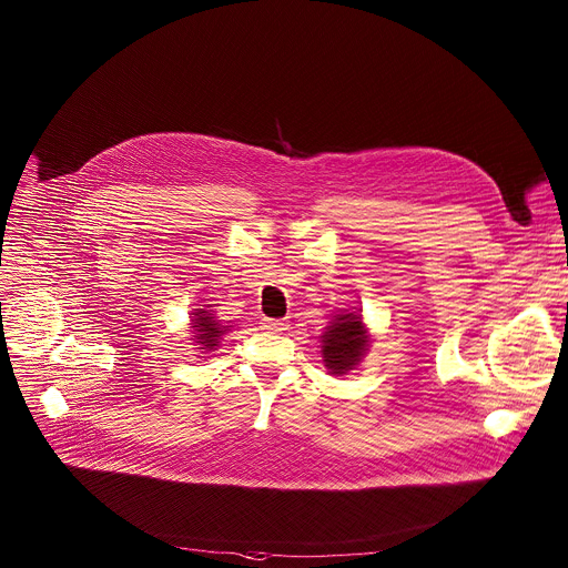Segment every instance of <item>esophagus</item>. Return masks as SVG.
Returning a JSON list of instances; mask_svg holds the SVG:
<instances>
[{
    "label": "esophagus",
    "mask_w": 568,
    "mask_h": 568,
    "mask_svg": "<svg viewBox=\"0 0 568 568\" xmlns=\"http://www.w3.org/2000/svg\"><path fill=\"white\" fill-rule=\"evenodd\" d=\"M285 326H287L285 318H270V316L263 318V328L270 333H281V331H285Z\"/></svg>",
    "instance_id": "obj_1"
}]
</instances>
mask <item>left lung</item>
Returning a JSON list of instances; mask_svg holds the SVG:
<instances>
[{
    "instance_id": "1",
    "label": "left lung",
    "mask_w": 568,
    "mask_h": 568,
    "mask_svg": "<svg viewBox=\"0 0 568 568\" xmlns=\"http://www.w3.org/2000/svg\"><path fill=\"white\" fill-rule=\"evenodd\" d=\"M368 346L366 331L362 326L359 314H339L333 326H328L326 335H323V362L335 373L344 375L351 371L364 355Z\"/></svg>"
}]
</instances>
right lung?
Returning a JSON list of instances; mask_svg holds the SVG:
<instances>
[{"label": "right lung", "instance_id": "obj_1", "mask_svg": "<svg viewBox=\"0 0 568 568\" xmlns=\"http://www.w3.org/2000/svg\"><path fill=\"white\" fill-rule=\"evenodd\" d=\"M195 316L197 318H193V331H195L193 335L200 339L197 344L213 351L215 346H220V337L224 335V331L229 326H220L217 318L211 316V312H206V310H197Z\"/></svg>", "mask_w": 568, "mask_h": 568}]
</instances>
